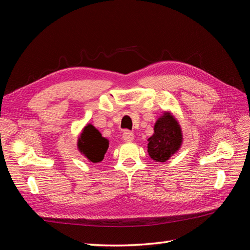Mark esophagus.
Segmentation results:
<instances>
[{
    "instance_id": "obj_1",
    "label": "esophagus",
    "mask_w": 250,
    "mask_h": 250,
    "mask_svg": "<svg viewBox=\"0 0 250 250\" xmlns=\"http://www.w3.org/2000/svg\"><path fill=\"white\" fill-rule=\"evenodd\" d=\"M122 138H123V140L125 142H131L134 139V134L131 131H129V130H125L123 132Z\"/></svg>"
}]
</instances>
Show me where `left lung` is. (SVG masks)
I'll return each instance as SVG.
<instances>
[{
    "mask_svg": "<svg viewBox=\"0 0 250 250\" xmlns=\"http://www.w3.org/2000/svg\"><path fill=\"white\" fill-rule=\"evenodd\" d=\"M148 153L155 162L165 163L176 153L183 144V132L177 120L165 111L154 124V132L148 139Z\"/></svg>",
    "mask_w": 250,
    "mask_h": 250,
    "instance_id": "left-lung-1",
    "label": "left lung"
}]
</instances>
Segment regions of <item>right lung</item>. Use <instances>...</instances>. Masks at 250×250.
Here are the masks:
<instances>
[{"mask_svg":"<svg viewBox=\"0 0 250 250\" xmlns=\"http://www.w3.org/2000/svg\"><path fill=\"white\" fill-rule=\"evenodd\" d=\"M77 146L80 153L84 155L88 162L96 164L103 161L104 154L108 149L109 142L107 139L102 137L97 128L92 124H87L79 135Z\"/></svg>","mask_w":250,"mask_h":250,"instance_id":"add662e5","label":"right lung"}]
</instances>
